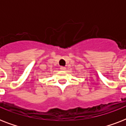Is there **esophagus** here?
I'll return each mask as SVG.
<instances>
[{
  "instance_id": "esophagus-1",
  "label": "esophagus",
  "mask_w": 126,
  "mask_h": 126,
  "mask_svg": "<svg viewBox=\"0 0 126 126\" xmlns=\"http://www.w3.org/2000/svg\"><path fill=\"white\" fill-rule=\"evenodd\" d=\"M60 69H61V70H62V71H65V70H66V67H60Z\"/></svg>"
}]
</instances>
